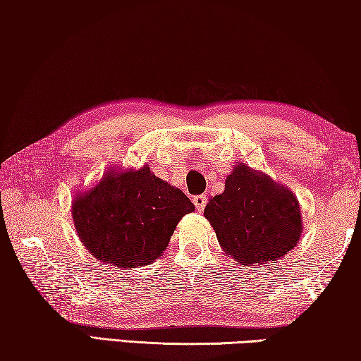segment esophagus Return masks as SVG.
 Instances as JSON below:
<instances>
[{"label":"esophagus","mask_w":361,"mask_h":361,"mask_svg":"<svg viewBox=\"0 0 361 361\" xmlns=\"http://www.w3.org/2000/svg\"><path fill=\"white\" fill-rule=\"evenodd\" d=\"M192 202H194V205L197 207V210L202 212L205 209L207 205V197L205 195H195L194 199H192Z\"/></svg>","instance_id":"1"}]
</instances>
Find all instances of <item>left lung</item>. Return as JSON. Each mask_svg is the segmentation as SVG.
Wrapping results in <instances>:
<instances>
[{
    "mask_svg": "<svg viewBox=\"0 0 361 361\" xmlns=\"http://www.w3.org/2000/svg\"><path fill=\"white\" fill-rule=\"evenodd\" d=\"M204 215L221 250L245 266L283 258L302 233L293 192L241 162L226 177L224 194L209 200Z\"/></svg>",
    "mask_w": 361,
    "mask_h": 361,
    "instance_id": "obj_1",
    "label": "left lung"
}]
</instances>
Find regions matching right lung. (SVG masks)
I'll list each match as a JSON object with an SVG mask.
<instances>
[{
  "label": "right lung",
  "mask_w": 361,
  "mask_h": 361,
  "mask_svg": "<svg viewBox=\"0 0 361 361\" xmlns=\"http://www.w3.org/2000/svg\"><path fill=\"white\" fill-rule=\"evenodd\" d=\"M195 207L176 189L142 169H110L72 202L78 238L97 259L116 268L151 264L164 253L177 224Z\"/></svg>",
  "instance_id": "1"
}]
</instances>
